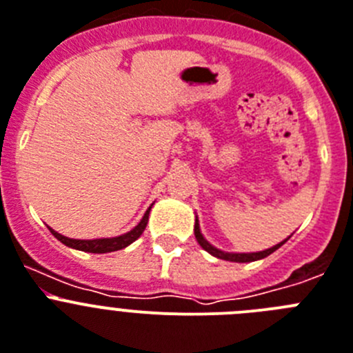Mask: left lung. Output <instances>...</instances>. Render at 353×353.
<instances>
[{
	"instance_id": "8db88e82",
	"label": "left lung",
	"mask_w": 353,
	"mask_h": 353,
	"mask_svg": "<svg viewBox=\"0 0 353 353\" xmlns=\"http://www.w3.org/2000/svg\"><path fill=\"white\" fill-rule=\"evenodd\" d=\"M195 237L196 241H199V244L202 248H204L205 252L211 253L212 256H218V259L221 260H230V262H253V260H260V259H265L268 255H271L272 252H276L281 244L285 243H279L276 244V246L269 248V250H263V252H259V253H225V252H220V250H216L214 246H211V244L208 243V241L202 237V234H200V228H199V220H195Z\"/></svg>"
}]
</instances>
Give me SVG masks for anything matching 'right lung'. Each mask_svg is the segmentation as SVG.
Returning <instances> with one entry per match:
<instances>
[{"mask_svg":"<svg viewBox=\"0 0 353 353\" xmlns=\"http://www.w3.org/2000/svg\"><path fill=\"white\" fill-rule=\"evenodd\" d=\"M149 211H151V208L145 211L141 223L133 228V230H130L128 234H123V236L119 237H110V239H91V241L70 239V237H65L61 236V234H58V232H54L52 228H50V232H52V236L56 237V239L61 241L63 244H66V246L70 248H75V250H81V252H88V253L117 252V250H123V248H126L128 244H132L133 241H137L139 237L142 236V232L145 230V225H148V220H149Z\"/></svg>","mask_w":353,"mask_h":353,"instance_id":"1","label":"right lung"}]
</instances>
